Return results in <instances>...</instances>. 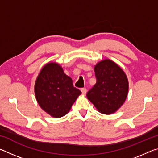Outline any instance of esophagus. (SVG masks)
Here are the masks:
<instances>
[{"label":"esophagus","mask_w":158,"mask_h":158,"mask_svg":"<svg viewBox=\"0 0 158 158\" xmlns=\"http://www.w3.org/2000/svg\"><path fill=\"white\" fill-rule=\"evenodd\" d=\"M81 93H82L83 95H85V94H86L87 90H86V89H85V88H82V89H81Z\"/></svg>","instance_id":"esophagus-1"}]
</instances>
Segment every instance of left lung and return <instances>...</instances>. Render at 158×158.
<instances>
[{
    "instance_id": "obj_1",
    "label": "left lung",
    "mask_w": 158,
    "mask_h": 158,
    "mask_svg": "<svg viewBox=\"0 0 158 158\" xmlns=\"http://www.w3.org/2000/svg\"><path fill=\"white\" fill-rule=\"evenodd\" d=\"M94 71L97 81L87 93V98L100 113H114L127 98V77L117 64L107 59L98 63Z\"/></svg>"
}]
</instances>
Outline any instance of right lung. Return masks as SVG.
<instances>
[{
  "mask_svg": "<svg viewBox=\"0 0 158 158\" xmlns=\"http://www.w3.org/2000/svg\"><path fill=\"white\" fill-rule=\"evenodd\" d=\"M81 92L74 87L73 80L54 63L42 69L35 84V94L40 107L54 118L68 113Z\"/></svg>",
  "mask_w": 158,
  "mask_h": 158,
  "instance_id": "obj_1",
  "label": "right lung"
}]
</instances>
